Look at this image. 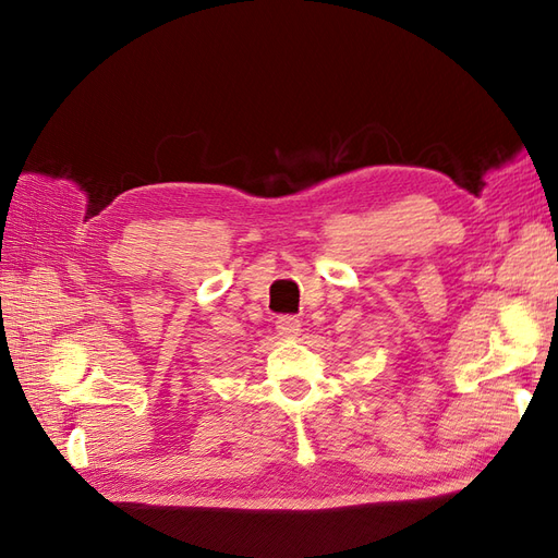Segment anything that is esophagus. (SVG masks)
I'll use <instances>...</instances> for the list:
<instances>
[{
    "instance_id": "34e87169",
    "label": "esophagus",
    "mask_w": 558,
    "mask_h": 558,
    "mask_svg": "<svg viewBox=\"0 0 558 558\" xmlns=\"http://www.w3.org/2000/svg\"><path fill=\"white\" fill-rule=\"evenodd\" d=\"M277 330L281 337H295L300 332V320L295 316H279L277 318Z\"/></svg>"
}]
</instances>
